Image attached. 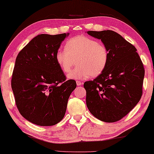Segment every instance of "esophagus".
Masks as SVG:
<instances>
[{"instance_id":"obj_1","label":"esophagus","mask_w":154,"mask_h":154,"mask_svg":"<svg viewBox=\"0 0 154 154\" xmlns=\"http://www.w3.org/2000/svg\"><path fill=\"white\" fill-rule=\"evenodd\" d=\"M83 84V82H80V81H77V86H82Z\"/></svg>"}]
</instances>
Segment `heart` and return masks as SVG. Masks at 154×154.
<instances>
[{
  "mask_svg": "<svg viewBox=\"0 0 154 154\" xmlns=\"http://www.w3.org/2000/svg\"><path fill=\"white\" fill-rule=\"evenodd\" d=\"M57 63L63 72L69 73L77 63L79 66L68 75L70 79H83L99 76L109 61V51L104 45L88 36L80 35L66 41L65 49L55 54Z\"/></svg>",
  "mask_w": 154,
  "mask_h": 154,
  "instance_id": "obj_1",
  "label": "heart"
}]
</instances>
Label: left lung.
Wrapping results in <instances>:
<instances>
[{
    "instance_id": "obj_1",
    "label": "left lung",
    "mask_w": 154,
    "mask_h": 154,
    "mask_svg": "<svg viewBox=\"0 0 154 154\" xmlns=\"http://www.w3.org/2000/svg\"><path fill=\"white\" fill-rule=\"evenodd\" d=\"M101 39L109 51L104 70L86 82V105L91 114L105 122L120 120L136 106L143 95L144 68L137 50L112 30L88 31Z\"/></svg>"
}]
</instances>
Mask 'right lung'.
<instances>
[{"mask_svg":"<svg viewBox=\"0 0 154 154\" xmlns=\"http://www.w3.org/2000/svg\"><path fill=\"white\" fill-rule=\"evenodd\" d=\"M68 34H38L18 54L11 85L21 116L34 125H54L65 116L76 82L66 80L55 54Z\"/></svg>","mask_w":154,"mask_h":154,"instance_id":"add662e5","label":"right lung"}]
</instances>
